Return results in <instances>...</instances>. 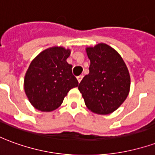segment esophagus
I'll list each match as a JSON object with an SVG mask.
<instances>
[{
	"instance_id": "esophagus-1",
	"label": "esophagus",
	"mask_w": 155,
	"mask_h": 155,
	"mask_svg": "<svg viewBox=\"0 0 155 155\" xmlns=\"http://www.w3.org/2000/svg\"><path fill=\"white\" fill-rule=\"evenodd\" d=\"M82 78H83V76H82V75H80V76H78V77H77V81H78V82H79V83H81V80H82Z\"/></svg>"
}]
</instances>
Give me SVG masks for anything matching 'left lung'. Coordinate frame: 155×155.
Wrapping results in <instances>:
<instances>
[{
  "label": "left lung",
  "instance_id": "1",
  "mask_svg": "<svg viewBox=\"0 0 155 155\" xmlns=\"http://www.w3.org/2000/svg\"><path fill=\"white\" fill-rule=\"evenodd\" d=\"M90 73L79 84L86 107L94 114L113 113L126 100L130 75L126 64L114 48L104 43L86 47Z\"/></svg>",
  "mask_w": 155,
  "mask_h": 155
}]
</instances>
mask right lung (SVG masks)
<instances>
[{
	"mask_svg": "<svg viewBox=\"0 0 155 155\" xmlns=\"http://www.w3.org/2000/svg\"><path fill=\"white\" fill-rule=\"evenodd\" d=\"M71 51L62 46L48 48L31 61L24 79V90L33 107L42 112L59 108L72 88L77 87L67 58Z\"/></svg>",
	"mask_w": 155,
	"mask_h": 155,
	"instance_id": "1",
	"label": "right lung"
}]
</instances>
